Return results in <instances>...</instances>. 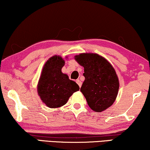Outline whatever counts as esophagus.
<instances>
[{
  "label": "esophagus",
  "mask_w": 150,
  "mask_h": 150,
  "mask_svg": "<svg viewBox=\"0 0 150 150\" xmlns=\"http://www.w3.org/2000/svg\"><path fill=\"white\" fill-rule=\"evenodd\" d=\"M76 83H77L78 84H79V87H80V88L81 87V86H82V82H81V81H80V80H76Z\"/></svg>",
  "instance_id": "34e87169"
}]
</instances>
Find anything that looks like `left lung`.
<instances>
[{
    "label": "left lung",
    "instance_id": "obj_1",
    "mask_svg": "<svg viewBox=\"0 0 150 150\" xmlns=\"http://www.w3.org/2000/svg\"><path fill=\"white\" fill-rule=\"evenodd\" d=\"M84 68V81L80 91L90 108L101 112L110 108L116 99L119 80L112 64L97 53H84L74 56Z\"/></svg>",
    "mask_w": 150,
    "mask_h": 150
}]
</instances>
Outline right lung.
<instances>
[{
  "instance_id": "1",
  "label": "right lung",
  "mask_w": 150,
  "mask_h": 150,
  "mask_svg": "<svg viewBox=\"0 0 150 150\" xmlns=\"http://www.w3.org/2000/svg\"><path fill=\"white\" fill-rule=\"evenodd\" d=\"M64 65V59L54 55L47 61L41 71L37 84L38 95L50 108L62 107L74 93L79 91V86L62 71Z\"/></svg>"
}]
</instances>
